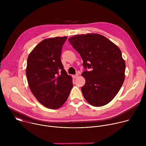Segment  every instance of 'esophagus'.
Returning a JSON list of instances; mask_svg holds the SVG:
<instances>
[{
	"instance_id": "obj_1",
	"label": "esophagus",
	"mask_w": 146,
	"mask_h": 146,
	"mask_svg": "<svg viewBox=\"0 0 146 146\" xmlns=\"http://www.w3.org/2000/svg\"><path fill=\"white\" fill-rule=\"evenodd\" d=\"M78 74H75V75H73L72 76V77L73 78H77V77H78Z\"/></svg>"
}]
</instances>
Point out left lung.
<instances>
[{"label":"left lung","instance_id":"left-lung-1","mask_svg":"<svg viewBox=\"0 0 146 146\" xmlns=\"http://www.w3.org/2000/svg\"><path fill=\"white\" fill-rule=\"evenodd\" d=\"M80 54L85 69L86 80L81 91L93 106L107 105L118 94L125 80V62L120 49L108 38L99 34L78 35L69 38Z\"/></svg>","mask_w":146,"mask_h":146}]
</instances>
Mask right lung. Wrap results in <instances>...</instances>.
<instances>
[{
    "mask_svg": "<svg viewBox=\"0 0 146 146\" xmlns=\"http://www.w3.org/2000/svg\"><path fill=\"white\" fill-rule=\"evenodd\" d=\"M68 37L46 38L29 54L26 75L29 88L45 107L56 109L66 101L73 88L72 78L60 60L62 48Z\"/></svg>",
    "mask_w": 146,
    "mask_h": 146,
    "instance_id": "right-lung-1",
    "label": "right lung"
}]
</instances>
